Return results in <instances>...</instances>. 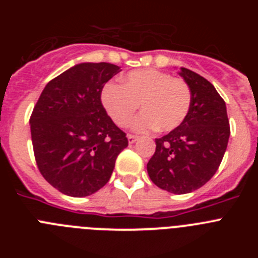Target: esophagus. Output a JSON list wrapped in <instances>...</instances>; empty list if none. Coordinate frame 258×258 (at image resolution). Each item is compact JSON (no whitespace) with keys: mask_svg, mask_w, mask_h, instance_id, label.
<instances>
[{"mask_svg":"<svg viewBox=\"0 0 258 258\" xmlns=\"http://www.w3.org/2000/svg\"><path fill=\"white\" fill-rule=\"evenodd\" d=\"M138 140V137L137 136H133V134H127V141H129V143H134L136 142V141Z\"/></svg>","mask_w":258,"mask_h":258,"instance_id":"34e87169","label":"esophagus"}]
</instances>
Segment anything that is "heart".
I'll use <instances>...</instances> for the list:
<instances>
[{"label": "heart", "mask_w": 258, "mask_h": 258, "mask_svg": "<svg viewBox=\"0 0 258 258\" xmlns=\"http://www.w3.org/2000/svg\"><path fill=\"white\" fill-rule=\"evenodd\" d=\"M101 101L117 126H126L141 104L143 112L133 122L134 131L172 132L187 117L191 90L184 80L147 68L129 72L122 79V85L106 84L102 89Z\"/></svg>", "instance_id": "heart-1"}]
</instances>
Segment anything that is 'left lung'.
Segmentation results:
<instances>
[{
    "instance_id": "1",
    "label": "left lung",
    "mask_w": 258,
    "mask_h": 258,
    "mask_svg": "<svg viewBox=\"0 0 258 258\" xmlns=\"http://www.w3.org/2000/svg\"><path fill=\"white\" fill-rule=\"evenodd\" d=\"M179 76L190 86V111L177 129L155 140L156 150L147 172L157 187L188 194L217 172L229 142L230 124L225 101L208 80L183 67Z\"/></svg>"
}]
</instances>
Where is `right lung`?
<instances>
[{"mask_svg": "<svg viewBox=\"0 0 258 258\" xmlns=\"http://www.w3.org/2000/svg\"><path fill=\"white\" fill-rule=\"evenodd\" d=\"M120 71L104 61L74 66L47 83L33 108L29 124L38 170L64 195L101 190L127 146L101 101L104 84Z\"/></svg>", "mask_w": 258, "mask_h": 258, "instance_id": "add662e5", "label": "right lung"}]
</instances>
